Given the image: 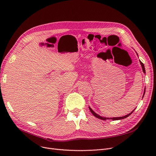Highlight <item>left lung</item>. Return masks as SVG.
<instances>
[{"label": "left lung", "mask_w": 156, "mask_h": 156, "mask_svg": "<svg viewBox=\"0 0 156 156\" xmlns=\"http://www.w3.org/2000/svg\"><path fill=\"white\" fill-rule=\"evenodd\" d=\"M136 54H137V55H138V54L136 53ZM140 64H141V66H142V70H143V72L145 74V67H144V64L140 61ZM145 89H144V95H143V97H144V94H145ZM89 109H90V112L92 113V114L93 115L95 116V117H96L97 118H99V119H102V120H106V119H112V120H119V119H125V118H127V117H128L130 114H132V112L135 111V109L132 111V112H131L129 114H128L127 115H126V116H122V117H114V118H105V117H102V116H99V114H97V113H95L92 109H91V108L90 107H89Z\"/></svg>", "instance_id": "left-lung-1"}]
</instances>
